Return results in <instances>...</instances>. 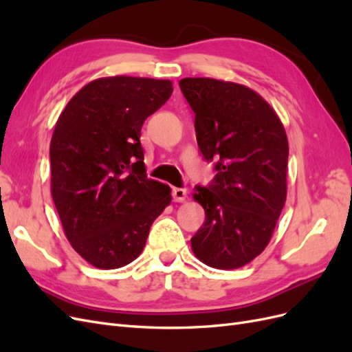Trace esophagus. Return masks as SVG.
<instances>
[{
    "label": "esophagus",
    "mask_w": 352,
    "mask_h": 352,
    "mask_svg": "<svg viewBox=\"0 0 352 352\" xmlns=\"http://www.w3.org/2000/svg\"><path fill=\"white\" fill-rule=\"evenodd\" d=\"M172 195H173V199L176 202H182L188 197V189L186 188H173Z\"/></svg>",
    "instance_id": "esophagus-1"
}]
</instances>
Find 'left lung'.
<instances>
[{
  "label": "left lung",
  "instance_id": "obj_1",
  "mask_svg": "<svg viewBox=\"0 0 352 352\" xmlns=\"http://www.w3.org/2000/svg\"><path fill=\"white\" fill-rule=\"evenodd\" d=\"M180 91L195 113L199 151L216 176L195 186L206 221L190 239L214 269H238L267 247L286 201L287 138L278 114L239 83L185 78Z\"/></svg>",
  "mask_w": 352,
  "mask_h": 352
}]
</instances>
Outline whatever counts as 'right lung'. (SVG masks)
<instances>
[{
    "label": "right lung",
    "instance_id": "right-lung-1",
    "mask_svg": "<svg viewBox=\"0 0 352 352\" xmlns=\"http://www.w3.org/2000/svg\"><path fill=\"white\" fill-rule=\"evenodd\" d=\"M170 80L97 79L69 101L50 145L51 194L63 229L82 258L119 269L145 247L170 188L148 179L141 129L170 98Z\"/></svg>",
    "mask_w": 352,
    "mask_h": 352
}]
</instances>
